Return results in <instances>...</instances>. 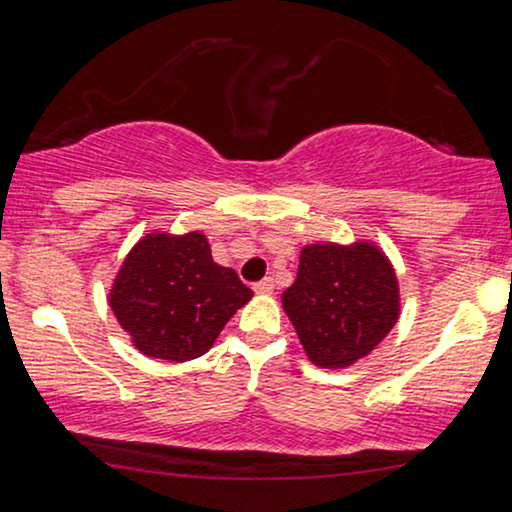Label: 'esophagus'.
Returning a JSON list of instances; mask_svg holds the SVG:
<instances>
[{"instance_id":"34e87169","label":"esophagus","mask_w":512,"mask_h":512,"mask_svg":"<svg viewBox=\"0 0 512 512\" xmlns=\"http://www.w3.org/2000/svg\"><path fill=\"white\" fill-rule=\"evenodd\" d=\"M257 293H272L274 291V279H262L260 283H255Z\"/></svg>"}]
</instances>
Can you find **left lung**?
I'll list each match as a JSON object with an SVG mask.
<instances>
[{
	"instance_id": "1",
	"label": "left lung",
	"mask_w": 512,
	"mask_h": 512,
	"mask_svg": "<svg viewBox=\"0 0 512 512\" xmlns=\"http://www.w3.org/2000/svg\"><path fill=\"white\" fill-rule=\"evenodd\" d=\"M312 365L343 369L367 357L400 315L398 276L379 245L312 243L281 295Z\"/></svg>"
}]
</instances>
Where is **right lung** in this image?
<instances>
[{"instance_id": "obj_1", "label": "right lung", "mask_w": 512, "mask_h": 512, "mask_svg": "<svg viewBox=\"0 0 512 512\" xmlns=\"http://www.w3.org/2000/svg\"><path fill=\"white\" fill-rule=\"evenodd\" d=\"M250 298L238 274L212 260L200 231L147 233L109 288V307L133 346L169 362L205 355Z\"/></svg>"}]
</instances>
